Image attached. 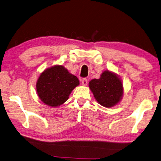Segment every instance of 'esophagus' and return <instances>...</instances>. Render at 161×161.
<instances>
[{
  "label": "esophagus",
  "mask_w": 161,
  "mask_h": 161,
  "mask_svg": "<svg viewBox=\"0 0 161 161\" xmlns=\"http://www.w3.org/2000/svg\"><path fill=\"white\" fill-rule=\"evenodd\" d=\"M82 84L83 86H87L88 85V80H87L86 78H83L82 80Z\"/></svg>",
  "instance_id": "esophagus-1"
}]
</instances>
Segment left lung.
<instances>
[{
  "label": "left lung",
  "mask_w": 161,
  "mask_h": 161,
  "mask_svg": "<svg viewBox=\"0 0 161 161\" xmlns=\"http://www.w3.org/2000/svg\"><path fill=\"white\" fill-rule=\"evenodd\" d=\"M89 88L97 102L105 108H112L122 100L124 93L122 79L117 73L105 70L100 78L89 82Z\"/></svg>",
  "instance_id": "obj_1"
}]
</instances>
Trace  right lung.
Listing matches in <instances>:
<instances>
[{"mask_svg": "<svg viewBox=\"0 0 161 161\" xmlns=\"http://www.w3.org/2000/svg\"><path fill=\"white\" fill-rule=\"evenodd\" d=\"M80 82L75 75L62 65H55L41 73L36 83L39 99L46 105L60 106L69 99L70 94Z\"/></svg>", "mask_w": 161, "mask_h": 161, "instance_id": "1", "label": "right lung"}]
</instances>
